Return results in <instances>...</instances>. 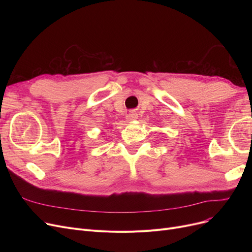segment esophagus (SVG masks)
Here are the masks:
<instances>
[{"mask_svg": "<svg viewBox=\"0 0 252 252\" xmlns=\"http://www.w3.org/2000/svg\"><path fill=\"white\" fill-rule=\"evenodd\" d=\"M137 117H138V116H137L136 113H131V114H128L126 118H127L128 122H133V121H136Z\"/></svg>", "mask_w": 252, "mask_h": 252, "instance_id": "esophagus-1", "label": "esophagus"}]
</instances>
